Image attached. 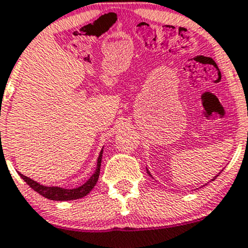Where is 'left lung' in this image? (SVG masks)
<instances>
[{
    "label": "left lung",
    "mask_w": 248,
    "mask_h": 248,
    "mask_svg": "<svg viewBox=\"0 0 248 248\" xmlns=\"http://www.w3.org/2000/svg\"><path fill=\"white\" fill-rule=\"evenodd\" d=\"M147 173H149V174H150V172H149V171H147ZM150 176H151V174H150ZM217 177H218V176H216V177H214V178H213V179H211V180H214V179H216V178H217Z\"/></svg>",
    "instance_id": "obj_1"
}]
</instances>
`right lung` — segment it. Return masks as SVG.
I'll use <instances>...</instances> for the list:
<instances>
[{
	"label": "right lung",
	"mask_w": 248,
	"mask_h": 248,
	"mask_svg": "<svg viewBox=\"0 0 248 248\" xmlns=\"http://www.w3.org/2000/svg\"><path fill=\"white\" fill-rule=\"evenodd\" d=\"M102 155H103V150L101 151V154L98 155V159H97V169L94 171V173L90 177V179L88 180L85 184H83L82 186L76 188H62L58 187V186H44L41 185L40 183L35 182V180L30 179L26 176H23L22 173H19L22 179L27 183L32 190L40 193L41 196H43L44 198H48L50 200H57V202H64V200H75V199H79L85 197L87 194L90 192L96 185L97 180H98L99 177V171H101V163H102Z\"/></svg>",
	"instance_id": "right-lung-1"
}]
</instances>
